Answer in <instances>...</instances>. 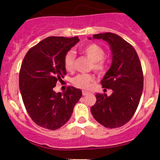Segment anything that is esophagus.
<instances>
[{
	"label": "esophagus",
	"mask_w": 160,
	"mask_h": 160,
	"mask_svg": "<svg viewBox=\"0 0 160 160\" xmlns=\"http://www.w3.org/2000/svg\"><path fill=\"white\" fill-rule=\"evenodd\" d=\"M82 95H86L89 94V92H88L83 90V91H82Z\"/></svg>",
	"instance_id": "1"
}]
</instances>
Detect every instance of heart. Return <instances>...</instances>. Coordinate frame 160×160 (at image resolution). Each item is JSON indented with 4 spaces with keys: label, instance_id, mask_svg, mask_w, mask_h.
Returning a JSON list of instances; mask_svg holds the SVG:
<instances>
[{
    "label": "heart",
    "instance_id": "heart-1",
    "mask_svg": "<svg viewBox=\"0 0 160 160\" xmlns=\"http://www.w3.org/2000/svg\"><path fill=\"white\" fill-rule=\"evenodd\" d=\"M81 52L92 60L91 68L98 73H102L105 70L106 64L104 60V49L95 43H89L81 48ZM75 53L74 51H68L65 56L64 65L68 71L74 68L75 61ZM94 80V77L90 74H81L77 75L73 79L72 82L77 87L82 89H89L92 82Z\"/></svg>",
    "mask_w": 160,
    "mask_h": 160
}]
</instances>
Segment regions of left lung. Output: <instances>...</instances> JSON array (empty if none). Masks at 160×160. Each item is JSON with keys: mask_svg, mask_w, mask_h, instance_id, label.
Here are the masks:
<instances>
[{"mask_svg": "<svg viewBox=\"0 0 160 160\" xmlns=\"http://www.w3.org/2000/svg\"><path fill=\"white\" fill-rule=\"evenodd\" d=\"M92 38L105 40L111 47L112 63L101 83L113 93L110 96L95 95L91 113L104 127H121L133 117L142 94L144 76L140 60L132 46L117 34L107 32Z\"/></svg>", "mask_w": 160, "mask_h": 160, "instance_id": "1", "label": "left lung"}]
</instances>
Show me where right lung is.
<instances>
[{"label":"right lung","instance_id":"right-lung-1","mask_svg":"<svg viewBox=\"0 0 160 160\" xmlns=\"http://www.w3.org/2000/svg\"><path fill=\"white\" fill-rule=\"evenodd\" d=\"M78 37H49L28 51L19 71V89L25 109L38 126L56 130L71 118L82 92L68 86L64 93L54 87L66 74L64 58Z\"/></svg>","mask_w":160,"mask_h":160}]
</instances>
